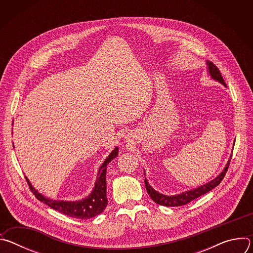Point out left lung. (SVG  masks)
<instances>
[{"instance_id": "8db88e82", "label": "left lung", "mask_w": 253, "mask_h": 253, "mask_svg": "<svg viewBox=\"0 0 253 253\" xmlns=\"http://www.w3.org/2000/svg\"><path fill=\"white\" fill-rule=\"evenodd\" d=\"M207 65H208V71H209V74L210 76L214 79V80H217L218 82H220L221 84H223L224 86H226L221 74H220V71L219 69L216 67L212 62H209L207 61ZM232 157V155H231ZM231 157L230 159L228 160V163L226 164L224 170L216 177L215 179H213L212 181L200 186V187H197L195 189H192V190H189V191H186V192H183L181 194H178V195H172V196H167V195H163L161 193H158L157 191H155L147 182V180L145 178V186H146V190L149 194V196L151 197V199L157 203V204H160V205H163V206H182V205H185L189 202H191L192 200L200 197L201 195H204L205 193L209 192L210 190H212L213 188H215L216 186H217L221 181L222 179L224 178L227 170H228V167H229V164H230V161H231Z\"/></svg>"}]
</instances>
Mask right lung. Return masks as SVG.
Returning a JSON list of instances; mask_svg holds the SVG:
<instances>
[{
	"label": "right lung",
	"instance_id": "add662e5",
	"mask_svg": "<svg viewBox=\"0 0 253 253\" xmlns=\"http://www.w3.org/2000/svg\"><path fill=\"white\" fill-rule=\"evenodd\" d=\"M117 156H118V148L116 147L111 152V154L107 157V159L104 161V163L100 167L98 172L97 181L91 194L87 198L79 201H54L52 199L46 198L42 194L38 193V191L32 186L27 177H26V180L30 187V190L35 194L36 198L44 202L51 208L67 216H70V217L79 218V219L92 218L94 216L103 212V210L108 204V200L106 197V169L109 162H111Z\"/></svg>",
	"mask_w": 253,
	"mask_h": 253
}]
</instances>
